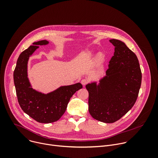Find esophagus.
Listing matches in <instances>:
<instances>
[{"mask_svg": "<svg viewBox=\"0 0 158 158\" xmlns=\"http://www.w3.org/2000/svg\"><path fill=\"white\" fill-rule=\"evenodd\" d=\"M87 82H88V80L86 79H83L81 80V83L83 85H86L87 84Z\"/></svg>", "mask_w": 158, "mask_h": 158, "instance_id": "obj_1", "label": "esophagus"}]
</instances>
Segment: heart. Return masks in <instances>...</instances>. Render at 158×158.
Listing matches in <instances>:
<instances>
[{
  "label": "heart",
  "instance_id": "1",
  "mask_svg": "<svg viewBox=\"0 0 158 158\" xmlns=\"http://www.w3.org/2000/svg\"><path fill=\"white\" fill-rule=\"evenodd\" d=\"M103 59H104V56L102 53H99L98 56H97V57H96V62L99 64L101 63L103 60Z\"/></svg>",
  "mask_w": 158,
  "mask_h": 158
}]
</instances>
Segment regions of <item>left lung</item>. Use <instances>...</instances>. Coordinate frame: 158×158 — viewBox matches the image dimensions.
<instances>
[{
  "mask_svg": "<svg viewBox=\"0 0 158 158\" xmlns=\"http://www.w3.org/2000/svg\"><path fill=\"white\" fill-rule=\"evenodd\" d=\"M109 42L115 47L106 76L99 83H88L89 112L95 119L112 123L121 118L136 101L142 74L137 56L118 39Z\"/></svg>",
  "mask_w": 158,
  "mask_h": 158,
  "instance_id": "8db88e82",
  "label": "left lung"
}]
</instances>
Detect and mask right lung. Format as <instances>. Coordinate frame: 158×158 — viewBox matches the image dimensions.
<instances>
[{
	"label": "right lung",
	"instance_id": "add662e5",
	"mask_svg": "<svg viewBox=\"0 0 158 158\" xmlns=\"http://www.w3.org/2000/svg\"><path fill=\"white\" fill-rule=\"evenodd\" d=\"M49 41L35 42L22 52L17 61L14 72V81L19 104L23 111L40 123H51L59 120L64 114L71 98L82 85L80 82L62 85L47 94L39 92L29 81L27 64L29 57L39 48L47 46Z\"/></svg>",
	"mask_w": 158,
	"mask_h": 158
}]
</instances>
